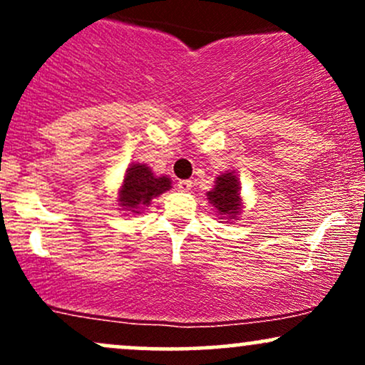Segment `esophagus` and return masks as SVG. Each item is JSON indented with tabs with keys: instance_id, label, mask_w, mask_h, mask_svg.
I'll list each match as a JSON object with an SVG mask.
<instances>
[{
	"instance_id": "obj_1",
	"label": "esophagus",
	"mask_w": 365,
	"mask_h": 365,
	"mask_svg": "<svg viewBox=\"0 0 365 365\" xmlns=\"http://www.w3.org/2000/svg\"><path fill=\"white\" fill-rule=\"evenodd\" d=\"M178 190L182 192H188L192 188V180H180L178 182Z\"/></svg>"
}]
</instances>
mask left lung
Wrapping results in <instances>:
<instances>
[{
  "mask_svg": "<svg viewBox=\"0 0 365 365\" xmlns=\"http://www.w3.org/2000/svg\"><path fill=\"white\" fill-rule=\"evenodd\" d=\"M209 202L217 209V215L235 220L240 211V183L233 173H223L216 178V185L207 192Z\"/></svg>",
  "mask_w": 365,
  "mask_h": 365,
  "instance_id": "left-lung-1",
  "label": "left lung"
}]
</instances>
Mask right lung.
<instances>
[{
  "label": "right lung",
  "mask_w": 365,
  "mask_h": 365,
  "mask_svg": "<svg viewBox=\"0 0 365 365\" xmlns=\"http://www.w3.org/2000/svg\"><path fill=\"white\" fill-rule=\"evenodd\" d=\"M170 188L171 182L168 177H154L148 165L133 163L123 178V185L118 192V202L127 211L140 212V209L149 206L154 197L161 195Z\"/></svg>",
  "instance_id": "obj_1"
}]
</instances>
